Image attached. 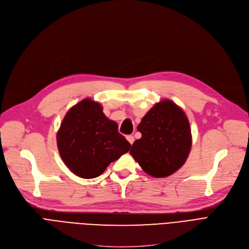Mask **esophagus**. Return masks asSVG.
Segmentation results:
<instances>
[{
	"label": "esophagus",
	"instance_id": "esophagus-1",
	"mask_svg": "<svg viewBox=\"0 0 249 249\" xmlns=\"http://www.w3.org/2000/svg\"><path fill=\"white\" fill-rule=\"evenodd\" d=\"M126 139L128 140V142L132 145L133 144V142H134V136H132V135H128L127 137H126Z\"/></svg>",
	"mask_w": 249,
	"mask_h": 249
}]
</instances>
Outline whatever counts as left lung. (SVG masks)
<instances>
[{"mask_svg": "<svg viewBox=\"0 0 249 249\" xmlns=\"http://www.w3.org/2000/svg\"><path fill=\"white\" fill-rule=\"evenodd\" d=\"M142 137L130 154L140 167L156 178L167 177L183 165L189 155L192 137L184 111L165 99L156 103L137 127Z\"/></svg>", "mask_w": 249, "mask_h": 249, "instance_id": "8db88e82", "label": "left lung"}]
</instances>
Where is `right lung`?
<instances>
[{
	"label": "right lung",
	"instance_id": "right-lung-1",
	"mask_svg": "<svg viewBox=\"0 0 249 249\" xmlns=\"http://www.w3.org/2000/svg\"><path fill=\"white\" fill-rule=\"evenodd\" d=\"M57 145L66 166L85 179L101 175L131 147L118 132V124L108 119L102 106L89 98L66 113L57 133Z\"/></svg>",
	"mask_w": 249,
	"mask_h": 249
}]
</instances>
